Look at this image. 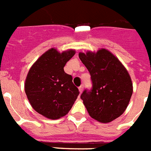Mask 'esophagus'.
<instances>
[{
    "instance_id": "obj_1",
    "label": "esophagus",
    "mask_w": 151,
    "mask_h": 151,
    "mask_svg": "<svg viewBox=\"0 0 151 151\" xmlns=\"http://www.w3.org/2000/svg\"><path fill=\"white\" fill-rule=\"evenodd\" d=\"M78 90H79L80 94H81V93L82 92V91H83V86H80V87L78 88Z\"/></svg>"
}]
</instances>
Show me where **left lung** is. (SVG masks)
I'll list each match as a JSON object with an SVG mask.
<instances>
[{
	"label": "left lung",
	"mask_w": 151,
	"mask_h": 151,
	"mask_svg": "<svg viewBox=\"0 0 151 151\" xmlns=\"http://www.w3.org/2000/svg\"><path fill=\"white\" fill-rule=\"evenodd\" d=\"M80 60L91 75L92 88L85 90L81 98L91 117L107 123L125 112L133 92L127 69L111 52H80Z\"/></svg>",
	"instance_id": "left-lung-1"
}]
</instances>
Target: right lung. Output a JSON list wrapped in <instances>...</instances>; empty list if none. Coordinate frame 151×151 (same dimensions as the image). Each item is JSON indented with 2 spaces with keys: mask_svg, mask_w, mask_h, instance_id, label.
Wrapping results in <instances>:
<instances>
[{
  "mask_svg": "<svg viewBox=\"0 0 151 151\" xmlns=\"http://www.w3.org/2000/svg\"><path fill=\"white\" fill-rule=\"evenodd\" d=\"M75 50L60 53L50 48L38 58L29 69L25 91L36 112L50 119L66 116L79 94L73 77L64 72L66 63L75 55Z\"/></svg>",
  "mask_w": 151,
  "mask_h": 151,
  "instance_id": "1",
  "label": "right lung"
}]
</instances>
